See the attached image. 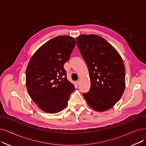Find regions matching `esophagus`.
<instances>
[{"mask_svg":"<svg viewBox=\"0 0 146 146\" xmlns=\"http://www.w3.org/2000/svg\"><path fill=\"white\" fill-rule=\"evenodd\" d=\"M80 79H78L77 81L76 82V84H77L78 85H79V84H80Z\"/></svg>","mask_w":146,"mask_h":146,"instance_id":"1","label":"esophagus"}]
</instances>
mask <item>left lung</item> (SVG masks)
Segmentation results:
<instances>
[{"label":"left lung","mask_w":146,"mask_h":146,"mask_svg":"<svg viewBox=\"0 0 146 146\" xmlns=\"http://www.w3.org/2000/svg\"><path fill=\"white\" fill-rule=\"evenodd\" d=\"M78 47L88 66L90 88L83 95L93 110L103 112L119 100L125 88L123 61L113 46L101 36L82 34L76 38Z\"/></svg>","instance_id":"left-lung-1"}]
</instances>
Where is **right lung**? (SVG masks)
Segmentation results:
<instances>
[{
    "mask_svg": "<svg viewBox=\"0 0 146 146\" xmlns=\"http://www.w3.org/2000/svg\"><path fill=\"white\" fill-rule=\"evenodd\" d=\"M76 45L74 38L57 36L38 48L26 70V86L33 101L43 111L55 113L64 110L75 88L67 78L64 64Z\"/></svg>",
    "mask_w": 146,
    "mask_h": 146,
    "instance_id": "1",
    "label": "right lung"
}]
</instances>
